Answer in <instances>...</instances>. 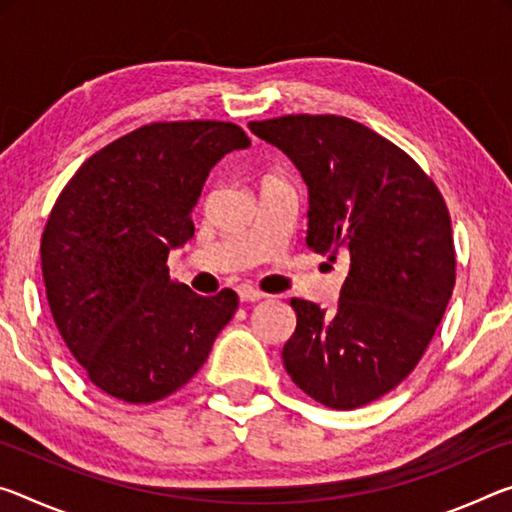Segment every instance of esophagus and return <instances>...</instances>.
<instances>
[{"mask_svg":"<svg viewBox=\"0 0 512 512\" xmlns=\"http://www.w3.org/2000/svg\"><path fill=\"white\" fill-rule=\"evenodd\" d=\"M239 298L243 303H257V300H262L264 294L259 289H255L253 285H239Z\"/></svg>","mask_w":512,"mask_h":512,"instance_id":"esophagus-1","label":"esophagus"}]
</instances>
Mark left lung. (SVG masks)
Returning <instances> with one entry per match:
<instances>
[{
  "label": "left lung",
  "instance_id": "obj_1",
  "mask_svg": "<svg viewBox=\"0 0 512 512\" xmlns=\"http://www.w3.org/2000/svg\"><path fill=\"white\" fill-rule=\"evenodd\" d=\"M310 189L307 246L351 269L332 312L291 298V380L326 408H362L410 376L456 285L451 216L408 152L344 116L253 120Z\"/></svg>",
  "mask_w": 512,
  "mask_h": 512
}]
</instances>
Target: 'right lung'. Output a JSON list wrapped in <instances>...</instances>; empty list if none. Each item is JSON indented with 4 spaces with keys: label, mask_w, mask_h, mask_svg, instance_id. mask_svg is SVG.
Masks as SVG:
<instances>
[{
    "label": "right lung",
    "mask_w": 512,
    "mask_h": 512,
    "mask_svg": "<svg viewBox=\"0 0 512 512\" xmlns=\"http://www.w3.org/2000/svg\"><path fill=\"white\" fill-rule=\"evenodd\" d=\"M221 120L150 123L88 157L40 239L47 303L88 380L125 403L184 387L239 307L232 289L198 296L170 280L168 253L193 237L209 170L248 148Z\"/></svg>",
    "instance_id": "1"
}]
</instances>
